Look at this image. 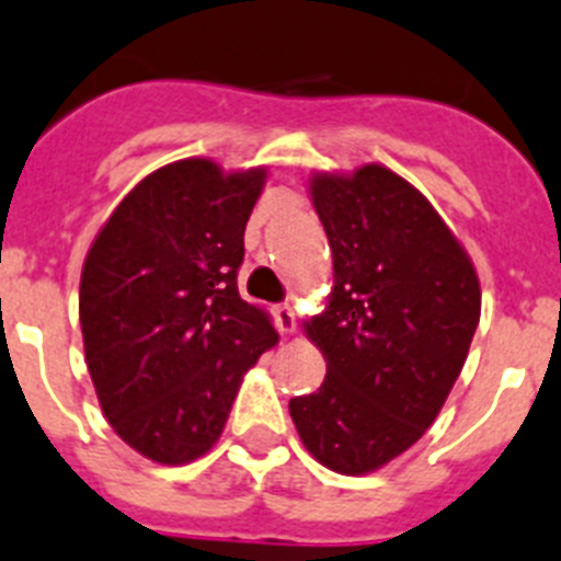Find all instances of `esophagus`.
Listing matches in <instances>:
<instances>
[{"instance_id": "1", "label": "esophagus", "mask_w": 561, "mask_h": 561, "mask_svg": "<svg viewBox=\"0 0 561 561\" xmlns=\"http://www.w3.org/2000/svg\"><path fill=\"white\" fill-rule=\"evenodd\" d=\"M274 323L279 329V334H293L298 329L296 312H293L290 305H279L274 307Z\"/></svg>"}]
</instances>
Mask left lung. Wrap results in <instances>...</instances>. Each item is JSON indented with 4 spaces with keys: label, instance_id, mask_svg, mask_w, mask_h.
<instances>
[{
    "label": "left lung",
    "instance_id": "obj_1",
    "mask_svg": "<svg viewBox=\"0 0 561 561\" xmlns=\"http://www.w3.org/2000/svg\"><path fill=\"white\" fill-rule=\"evenodd\" d=\"M334 287L307 337L327 359L318 392L290 399L307 451L345 476L415 446L446 404L481 316L479 276L437 209L385 165L316 174Z\"/></svg>",
    "mask_w": 561,
    "mask_h": 561
}]
</instances>
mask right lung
<instances>
[{"label": "right lung", "mask_w": 561, "mask_h": 561, "mask_svg": "<svg viewBox=\"0 0 561 561\" xmlns=\"http://www.w3.org/2000/svg\"><path fill=\"white\" fill-rule=\"evenodd\" d=\"M263 185L265 169L171 162L122 198L88 251V370L110 426L151 462L185 465L216 446L243 374L279 340L238 293Z\"/></svg>", "instance_id": "right-lung-1"}]
</instances>
